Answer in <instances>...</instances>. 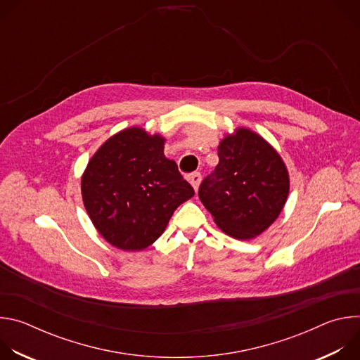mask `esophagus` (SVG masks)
Returning <instances> with one entry per match:
<instances>
[{"label":"esophagus","instance_id":"1","mask_svg":"<svg viewBox=\"0 0 360 360\" xmlns=\"http://www.w3.org/2000/svg\"><path fill=\"white\" fill-rule=\"evenodd\" d=\"M189 182H191V185L193 186V189H195V192H196L198 188H199V184H200V174H199V172L192 174V175L189 176Z\"/></svg>","mask_w":360,"mask_h":360}]
</instances>
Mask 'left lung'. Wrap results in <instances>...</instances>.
Returning <instances> with one entry per match:
<instances>
[{
    "label": "left lung",
    "instance_id": "8db88e82",
    "mask_svg": "<svg viewBox=\"0 0 360 360\" xmlns=\"http://www.w3.org/2000/svg\"><path fill=\"white\" fill-rule=\"evenodd\" d=\"M219 164L199 185V199L229 236L252 239L279 217L289 193V175L279 153L246 128L224 138Z\"/></svg>",
    "mask_w": 360,
    "mask_h": 360
}]
</instances>
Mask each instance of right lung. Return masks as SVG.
<instances>
[{"label":"right lung","mask_w":360,"mask_h":360,"mask_svg":"<svg viewBox=\"0 0 360 360\" xmlns=\"http://www.w3.org/2000/svg\"><path fill=\"white\" fill-rule=\"evenodd\" d=\"M161 135L128 128L102 145L81 179L85 210L107 242L142 250L165 231L174 211L193 196Z\"/></svg>","instance_id":"1"}]
</instances>
